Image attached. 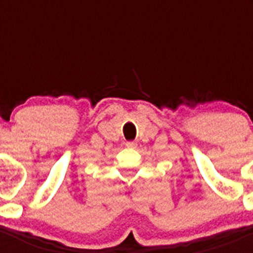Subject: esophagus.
Instances as JSON below:
<instances>
[{
	"label": "esophagus",
	"mask_w": 253,
	"mask_h": 253,
	"mask_svg": "<svg viewBox=\"0 0 253 253\" xmlns=\"http://www.w3.org/2000/svg\"><path fill=\"white\" fill-rule=\"evenodd\" d=\"M125 146L128 147V148H135L137 143H135V142H126V143H125Z\"/></svg>",
	"instance_id": "obj_1"
}]
</instances>
